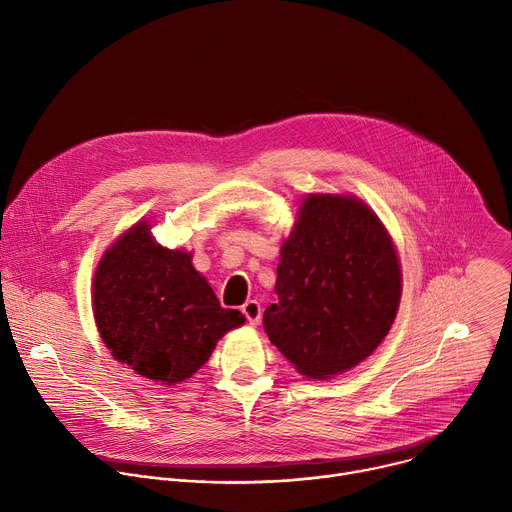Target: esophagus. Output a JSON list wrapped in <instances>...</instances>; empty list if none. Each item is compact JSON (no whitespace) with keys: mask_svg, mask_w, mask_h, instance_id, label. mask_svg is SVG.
Segmentation results:
<instances>
[{"mask_svg":"<svg viewBox=\"0 0 512 512\" xmlns=\"http://www.w3.org/2000/svg\"><path fill=\"white\" fill-rule=\"evenodd\" d=\"M241 310L251 326H257L261 322V304L257 300H249L247 304H243Z\"/></svg>","mask_w":512,"mask_h":512,"instance_id":"34e87169","label":"esophagus"}]
</instances>
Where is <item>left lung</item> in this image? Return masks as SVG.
I'll use <instances>...</instances> for the list:
<instances>
[{"instance_id": "1", "label": "left lung", "mask_w": 512, "mask_h": 512, "mask_svg": "<svg viewBox=\"0 0 512 512\" xmlns=\"http://www.w3.org/2000/svg\"><path fill=\"white\" fill-rule=\"evenodd\" d=\"M269 340L310 379L371 356L401 300V267L377 214L356 198L312 194L281 247Z\"/></svg>"}]
</instances>
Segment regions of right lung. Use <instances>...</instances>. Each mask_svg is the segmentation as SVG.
Returning a JSON list of instances; mask_svg holds the SVG:
<instances>
[{"instance_id": "obj_1", "label": "right lung", "mask_w": 512, "mask_h": 512, "mask_svg": "<svg viewBox=\"0 0 512 512\" xmlns=\"http://www.w3.org/2000/svg\"><path fill=\"white\" fill-rule=\"evenodd\" d=\"M99 334L137 375L176 385L192 377L216 340L245 316L227 310L186 251H170L137 223L103 255L93 283Z\"/></svg>"}]
</instances>
